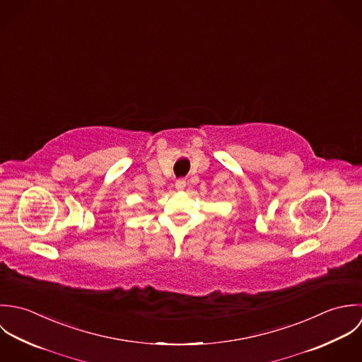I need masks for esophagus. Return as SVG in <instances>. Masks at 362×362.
Listing matches in <instances>:
<instances>
[{"label":"esophagus","mask_w":362,"mask_h":362,"mask_svg":"<svg viewBox=\"0 0 362 362\" xmlns=\"http://www.w3.org/2000/svg\"><path fill=\"white\" fill-rule=\"evenodd\" d=\"M175 187H176V190H183V189L186 187V180H185V179H179V180H176Z\"/></svg>","instance_id":"obj_1"}]
</instances>
